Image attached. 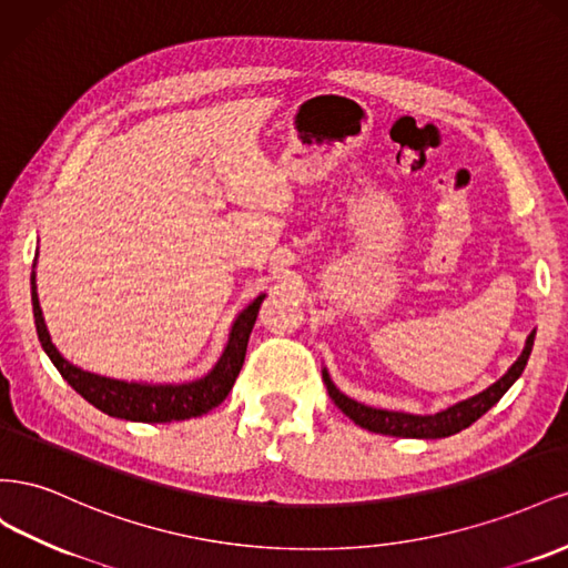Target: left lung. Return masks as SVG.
<instances>
[{"label":"left lung","mask_w":568,"mask_h":568,"mask_svg":"<svg viewBox=\"0 0 568 568\" xmlns=\"http://www.w3.org/2000/svg\"><path fill=\"white\" fill-rule=\"evenodd\" d=\"M532 339H536V331L528 335L521 356H518L507 374L501 376L497 383H493L488 390H483L474 397L452 404V407L437 412V414H428V416L387 412V409L366 407V404H362V402H354L337 390L326 368H323V383H326L328 395L337 404V409L345 416H349L356 426H362L371 433H383V435H395V437H424V440H435V437H449V435L468 428L490 407H495V404L501 399V395H505L516 383V378L524 374L530 349H532Z\"/></svg>","instance_id":"obj_1"}]
</instances>
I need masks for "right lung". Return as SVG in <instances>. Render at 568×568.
<instances>
[{"label":"right lung","mask_w":568,"mask_h":568,"mask_svg":"<svg viewBox=\"0 0 568 568\" xmlns=\"http://www.w3.org/2000/svg\"><path fill=\"white\" fill-rule=\"evenodd\" d=\"M32 268H36V264H32ZM30 287H32L30 290L32 316H36L40 345L47 352V356L52 359V364L57 366L61 378L67 381L80 397L88 399L92 407L116 418L140 420V424H169V420H185L219 407V404L233 390V383L240 374L242 364H245L250 333L254 328L258 306H262L266 297V295H258L247 310H242L237 314L229 335V345H225L221 359L204 378L181 383V385H148V383H125V381H113L106 376H97L63 359L59 349L52 345V337L44 326L38 290H36V271L30 275Z\"/></svg>","instance_id":"1"}]
</instances>
